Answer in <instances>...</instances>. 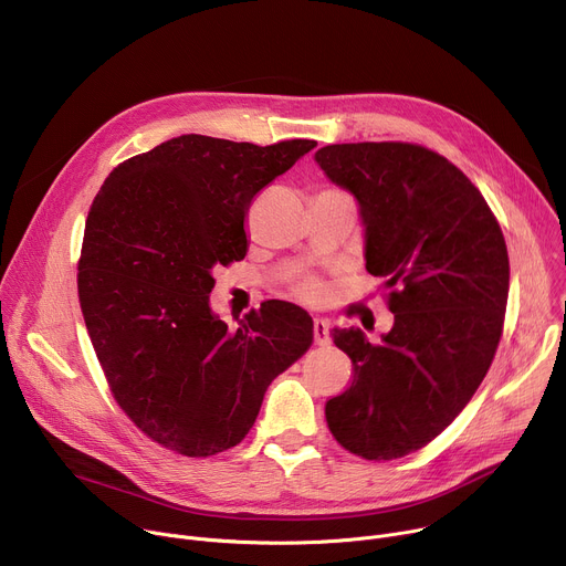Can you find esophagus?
I'll use <instances>...</instances> for the list:
<instances>
[{
    "instance_id": "34e87169",
    "label": "esophagus",
    "mask_w": 566,
    "mask_h": 566,
    "mask_svg": "<svg viewBox=\"0 0 566 566\" xmlns=\"http://www.w3.org/2000/svg\"><path fill=\"white\" fill-rule=\"evenodd\" d=\"M314 342H316V346H329V344H332L329 321H325V318H314Z\"/></svg>"
}]
</instances>
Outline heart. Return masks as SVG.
Returning a JSON list of instances; mask_svg holds the SVG:
<instances>
[{
  "label": "heart",
  "mask_w": 566,
  "mask_h": 566,
  "mask_svg": "<svg viewBox=\"0 0 566 566\" xmlns=\"http://www.w3.org/2000/svg\"><path fill=\"white\" fill-rule=\"evenodd\" d=\"M300 293H303L305 297H316L321 293V286L316 282H305V284H300Z\"/></svg>",
  "instance_id": "b5f03b06"
}]
</instances>
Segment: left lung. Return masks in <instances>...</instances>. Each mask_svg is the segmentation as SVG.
Listing matches in <instances>:
<instances>
[{
	"instance_id": "obj_1",
	"label": "left lung",
	"mask_w": 566,
	"mask_h": 566,
	"mask_svg": "<svg viewBox=\"0 0 566 566\" xmlns=\"http://www.w3.org/2000/svg\"><path fill=\"white\" fill-rule=\"evenodd\" d=\"M364 222L366 271L382 277L394 327L373 346L334 329L353 385L327 400L334 439L364 460H396L455 421L492 366L510 291L499 222L471 179L411 143H342L314 155Z\"/></svg>"
}]
</instances>
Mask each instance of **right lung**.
Here are the masks:
<instances>
[{"instance_id": "right-lung-1", "label": "right lung", "mask_w": 566, "mask_h": 566, "mask_svg": "<svg viewBox=\"0 0 566 566\" xmlns=\"http://www.w3.org/2000/svg\"><path fill=\"white\" fill-rule=\"evenodd\" d=\"M314 147L184 134L113 168L93 200L77 277L86 329L113 398L179 455L237 446L314 342L291 303H263L239 329L209 307L213 266L248 252L252 198Z\"/></svg>"}]
</instances>
